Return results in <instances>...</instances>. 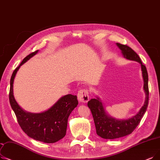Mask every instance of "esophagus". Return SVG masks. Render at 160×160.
<instances>
[{
  "mask_svg": "<svg viewBox=\"0 0 160 160\" xmlns=\"http://www.w3.org/2000/svg\"><path fill=\"white\" fill-rule=\"evenodd\" d=\"M78 99L80 102H87L89 101L88 90L87 89H82L78 91Z\"/></svg>",
  "mask_w": 160,
  "mask_h": 160,
  "instance_id": "34e87169",
  "label": "esophagus"
}]
</instances>
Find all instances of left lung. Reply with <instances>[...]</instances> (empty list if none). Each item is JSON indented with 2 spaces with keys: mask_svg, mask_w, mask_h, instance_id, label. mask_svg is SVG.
Wrapping results in <instances>:
<instances>
[{
  "mask_svg": "<svg viewBox=\"0 0 160 160\" xmlns=\"http://www.w3.org/2000/svg\"><path fill=\"white\" fill-rule=\"evenodd\" d=\"M120 48L124 58L138 62L141 66L142 75L144 81L143 89L145 93V101L136 115L128 119L118 120L109 116L103 107L101 99L98 97L96 99H92L88 102V106L91 110L96 133L101 137L105 139H114L131 134L139 124L142 118L147 111L148 104V76L147 68L142 65V61L137 53L127 45L116 43Z\"/></svg>",
  "mask_w": 160,
  "mask_h": 160,
  "instance_id": "obj_1",
  "label": "left lung"
}]
</instances>
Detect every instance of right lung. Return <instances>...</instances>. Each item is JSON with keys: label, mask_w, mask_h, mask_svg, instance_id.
I'll use <instances>...</instances> for the list:
<instances>
[{"label": "right lung", "mask_w": 160, "mask_h": 160, "mask_svg": "<svg viewBox=\"0 0 160 160\" xmlns=\"http://www.w3.org/2000/svg\"><path fill=\"white\" fill-rule=\"evenodd\" d=\"M34 52L25 57L13 72L10 79L9 100L21 128L29 137L45 143H53L63 138L67 128L68 118L77 107L76 95H64L48 110L41 113H31L21 108L13 96V84L19 68L25 62L38 53Z\"/></svg>", "instance_id": "1"}]
</instances>
